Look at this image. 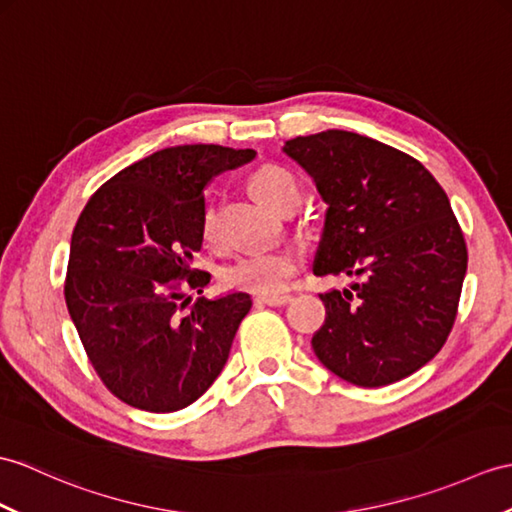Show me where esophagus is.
I'll return each mask as SVG.
<instances>
[{
    "label": "esophagus",
    "mask_w": 512,
    "mask_h": 512,
    "mask_svg": "<svg viewBox=\"0 0 512 512\" xmlns=\"http://www.w3.org/2000/svg\"><path fill=\"white\" fill-rule=\"evenodd\" d=\"M292 296L288 294H275V296H257L255 305H270V307H281L285 303H290Z\"/></svg>",
    "instance_id": "34e87169"
}]
</instances>
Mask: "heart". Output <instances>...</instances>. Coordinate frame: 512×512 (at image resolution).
Instances as JSON below:
<instances>
[{"mask_svg": "<svg viewBox=\"0 0 512 512\" xmlns=\"http://www.w3.org/2000/svg\"><path fill=\"white\" fill-rule=\"evenodd\" d=\"M251 192L266 207L281 211L292 202L301 200V185L288 168L268 163L251 176ZM202 235L209 244L218 242L216 216L207 209L202 216ZM296 272V257L288 248H264V251H248L235 257L231 264L222 268V285L229 290L253 292L261 296H275L288 288Z\"/></svg>", "mask_w": 512, "mask_h": 512, "instance_id": "1", "label": "heart"}]
</instances>
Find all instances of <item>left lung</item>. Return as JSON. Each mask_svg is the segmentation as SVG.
Returning <instances> with one entry per match:
<instances>
[{"instance_id": "obj_1", "label": "left lung", "mask_w": 512, "mask_h": 512, "mask_svg": "<svg viewBox=\"0 0 512 512\" xmlns=\"http://www.w3.org/2000/svg\"><path fill=\"white\" fill-rule=\"evenodd\" d=\"M327 202L314 275L358 281L320 294L316 358L379 388L419 371L454 327L467 244L436 178L410 154L349 130L285 141Z\"/></svg>"}]
</instances>
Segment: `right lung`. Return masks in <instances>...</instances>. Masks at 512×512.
<instances>
[{"label":"right lung","mask_w":512,"mask_h":512,"mask_svg":"<svg viewBox=\"0 0 512 512\" xmlns=\"http://www.w3.org/2000/svg\"><path fill=\"white\" fill-rule=\"evenodd\" d=\"M255 150L174 146L109 178L76 222L65 303L102 384L146 412L194 403L229 360L251 296H198L211 275L192 268L202 246L205 187Z\"/></svg>","instance_id":"obj_1"}]
</instances>
